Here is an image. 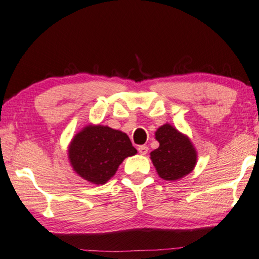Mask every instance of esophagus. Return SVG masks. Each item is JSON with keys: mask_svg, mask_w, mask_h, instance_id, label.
I'll use <instances>...</instances> for the list:
<instances>
[{"mask_svg": "<svg viewBox=\"0 0 259 259\" xmlns=\"http://www.w3.org/2000/svg\"><path fill=\"white\" fill-rule=\"evenodd\" d=\"M147 151H149V147H147L146 145H141L138 146V152L143 155H145L147 153Z\"/></svg>", "mask_w": 259, "mask_h": 259, "instance_id": "34e87169", "label": "esophagus"}]
</instances>
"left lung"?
Returning a JSON list of instances; mask_svg holds the SVG:
<instances>
[{"label":"left lung","instance_id":"left-lung-1","mask_svg":"<svg viewBox=\"0 0 259 259\" xmlns=\"http://www.w3.org/2000/svg\"><path fill=\"white\" fill-rule=\"evenodd\" d=\"M155 138L160 145L151 152V159L160 178L175 181L194 169L197 154L188 137L165 124L157 130Z\"/></svg>","mask_w":259,"mask_h":259}]
</instances>
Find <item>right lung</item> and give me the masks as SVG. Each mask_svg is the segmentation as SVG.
Returning a JSON list of instances; mask_svg holds the SVG:
<instances>
[{"label": "right lung", "mask_w": 259, "mask_h": 259, "mask_svg": "<svg viewBox=\"0 0 259 259\" xmlns=\"http://www.w3.org/2000/svg\"><path fill=\"white\" fill-rule=\"evenodd\" d=\"M136 153L126 134L104 125L85 126L69 146L73 169L94 184L107 182L123 160Z\"/></svg>", "instance_id": "obj_1"}]
</instances>
